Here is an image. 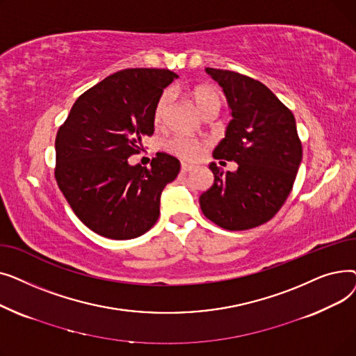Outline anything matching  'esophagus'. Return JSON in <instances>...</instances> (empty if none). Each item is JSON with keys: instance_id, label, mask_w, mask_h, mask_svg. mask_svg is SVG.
Returning <instances> with one entry per match:
<instances>
[{"instance_id": "esophagus-1", "label": "esophagus", "mask_w": 356, "mask_h": 356, "mask_svg": "<svg viewBox=\"0 0 356 356\" xmlns=\"http://www.w3.org/2000/svg\"><path fill=\"white\" fill-rule=\"evenodd\" d=\"M193 168H195V165H192V164H188V163H181V172H184V173L192 172Z\"/></svg>"}]
</instances>
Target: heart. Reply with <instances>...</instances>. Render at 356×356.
<instances>
[{
	"mask_svg": "<svg viewBox=\"0 0 356 356\" xmlns=\"http://www.w3.org/2000/svg\"><path fill=\"white\" fill-rule=\"evenodd\" d=\"M172 92L164 90L159 97L154 111H153V122L156 127H161L170 112L172 108ZM192 99L196 105V108L200 111V114L204 115L211 109H219L220 108V95L219 92L212 86H199L192 90ZM168 152L184 159V160H196L202 149L203 144L193 138L186 137H176L167 143Z\"/></svg>",
	"mask_w": 356,
	"mask_h": 356,
	"instance_id": "1",
	"label": "heart"
}]
</instances>
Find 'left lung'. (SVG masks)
<instances>
[{
    "instance_id": "8db88e82",
    "label": "left lung",
    "mask_w": 356,
    "mask_h": 356,
    "mask_svg": "<svg viewBox=\"0 0 356 356\" xmlns=\"http://www.w3.org/2000/svg\"><path fill=\"white\" fill-rule=\"evenodd\" d=\"M207 73L223 89L232 115L213 157L238 168L223 175L209 164L215 180L200 195V209L223 229H251L268 222L289 197L302 141L291 111L264 83L232 70L207 67Z\"/></svg>"
}]
</instances>
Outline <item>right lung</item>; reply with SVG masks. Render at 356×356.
<instances>
[{"label": "right lung", "mask_w": 356, "mask_h": 356, "mask_svg": "<svg viewBox=\"0 0 356 356\" xmlns=\"http://www.w3.org/2000/svg\"><path fill=\"white\" fill-rule=\"evenodd\" d=\"M177 74L125 69L92 86L73 104L56 136L54 177L85 225L111 239H133L157 222L160 196L180 161L157 153L149 167L131 165L141 138L153 136V111Z\"/></svg>", "instance_id": "add662e5"}]
</instances>
